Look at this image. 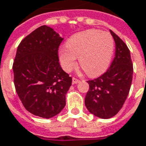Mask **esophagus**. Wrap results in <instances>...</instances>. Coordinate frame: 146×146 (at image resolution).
Instances as JSON below:
<instances>
[{
  "label": "esophagus",
  "mask_w": 146,
  "mask_h": 146,
  "mask_svg": "<svg viewBox=\"0 0 146 146\" xmlns=\"http://www.w3.org/2000/svg\"><path fill=\"white\" fill-rule=\"evenodd\" d=\"M79 82H80V80H79L78 79H76V78H73V79H72V83H73V84H78Z\"/></svg>",
  "instance_id": "34e87169"
}]
</instances>
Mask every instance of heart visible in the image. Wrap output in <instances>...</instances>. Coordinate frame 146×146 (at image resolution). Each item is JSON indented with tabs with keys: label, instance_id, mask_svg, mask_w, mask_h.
Instances as JSON below:
<instances>
[{
	"label": "heart",
	"instance_id": "b5f03b06",
	"mask_svg": "<svg viewBox=\"0 0 146 146\" xmlns=\"http://www.w3.org/2000/svg\"><path fill=\"white\" fill-rule=\"evenodd\" d=\"M115 43L109 33L87 30L77 33L59 51V60L65 71L76 66V58L88 76L95 77L107 69L114 52Z\"/></svg>",
	"mask_w": 146,
	"mask_h": 146
}]
</instances>
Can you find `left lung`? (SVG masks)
Instances as JSON below:
<instances>
[{
  "mask_svg": "<svg viewBox=\"0 0 146 146\" xmlns=\"http://www.w3.org/2000/svg\"><path fill=\"white\" fill-rule=\"evenodd\" d=\"M115 42V58L102 76L88 80L84 103L88 110L101 119L115 116L126 101L132 81L133 66L126 44L110 30Z\"/></svg>",
  "mask_w": 146,
  "mask_h": 146,
  "instance_id": "1",
  "label": "left lung"
}]
</instances>
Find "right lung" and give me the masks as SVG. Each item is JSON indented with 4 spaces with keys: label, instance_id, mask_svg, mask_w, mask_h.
Masks as SVG:
<instances>
[{
    "label": "right lung",
    "instance_id": "1",
    "mask_svg": "<svg viewBox=\"0 0 146 146\" xmlns=\"http://www.w3.org/2000/svg\"><path fill=\"white\" fill-rule=\"evenodd\" d=\"M62 40L44 25L27 36L17 48L13 64L16 92L25 109L41 118H52L62 110L71 85V77L59 63Z\"/></svg>",
    "mask_w": 146,
    "mask_h": 146
}]
</instances>
